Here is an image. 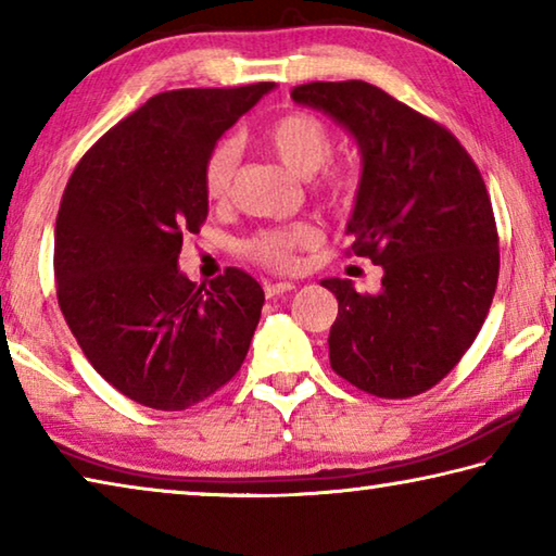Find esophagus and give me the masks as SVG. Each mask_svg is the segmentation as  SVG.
<instances>
[{
  "instance_id": "obj_1",
  "label": "esophagus",
  "mask_w": 556,
  "mask_h": 556,
  "mask_svg": "<svg viewBox=\"0 0 556 556\" xmlns=\"http://www.w3.org/2000/svg\"><path fill=\"white\" fill-rule=\"evenodd\" d=\"M294 289V285L291 281H265V294L267 299H275L279 294H287V291Z\"/></svg>"
}]
</instances>
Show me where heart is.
<instances>
[{
	"label": "heart",
	"instance_id": "heart-1",
	"mask_svg": "<svg viewBox=\"0 0 556 556\" xmlns=\"http://www.w3.org/2000/svg\"><path fill=\"white\" fill-rule=\"evenodd\" d=\"M265 142L281 164L296 176H314L312 188L328 203H351L357 193V176L345 168L326 166L336 152V135L324 117L306 110H294L277 117L265 131ZM238 172V144L232 139L211 149L203 164V191L211 203H228ZM321 230L314 223H291L267 228L244 242V255L269 269L294 267L301 250L316 248Z\"/></svg>",
	"mask_w": 556,
	"mask_h": 556
}]
</instances>
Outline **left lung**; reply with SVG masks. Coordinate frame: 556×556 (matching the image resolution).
I'll return each mask as SVG.
<instances>
[{
    "instance_id": "obj_1",
    "label": "left lung",
    "mask_w": 556,
    "mask_h": 556,
    "mask_svg": "<svg viewBox=\"0 0 556 556\" xmlns=\"http://www.w3.org/2000/svg\"><path fill=\"white\" fill-rule=\"evenodd\" d=\"M291 98L357 139L363 176L345 255L384 269L380 294L321 281L338 299L331 368L375 397L427 392L476 341L497 287L501 250L483 176L444 125L370 83H304Z\"/></svg>"
}]
</instances>
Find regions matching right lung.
<instances>
[{"label":"right lung","mask_w":556,"mask_h":556,"mask_svg":"<svg viewBox=\"0 0 556 556\" xmlns=\"http://www.w3.org/2000/svg\"><path fill=\"white\" fill-rule=\"evenodd\" d=\"M271 88L159 92L83 154L63 191L53 244L63 318L92 368L144 407L208 400L248 355L262 287L235 267L195 285L176 262L208 218L205 159Z\"/></svg>","instance_id":"1"}]
</instances>
